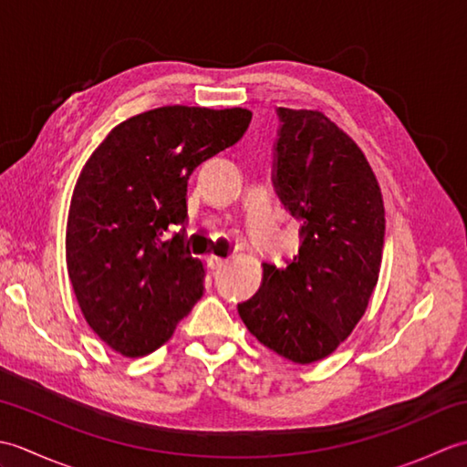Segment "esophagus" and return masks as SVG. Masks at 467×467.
Segmentation results:
<instances>
[{
  "label": "esophagus",
  "mask_w": 467,
  "mask_h": 467,
  "mask_svg": "<svg viewBox=\"0 0 467 467\" xmlns=\"http://www.w3.org/2000/svg\"><path fill=\"white\" fill-rule=\"evenodd\" d=\"M224 263H226V259H223V256H208V269L211 271L221 269Z\"/></svg>",
  "instance_id": "1"
}]
</instances>
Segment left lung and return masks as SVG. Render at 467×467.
Wrapping results in <instances>:
<instances>
[{"mask_svg":"<svg viewBox=\"0 0 467 467\" xmlns=\"http://www.w3.org/2000/svg\"><path fill=\"white\" fill-rule=\"evenodd\" d=\"M273 186L301 223L299 253L239 315L256 339L295 363L331 355L363 317L381 266L385 211L361 148L323 112L276 108Z\"/></svg>","mask_w":467,"mask_h":467,"instance_id":"8db88e82","label":"left lung"}]
</instances>
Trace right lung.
<instances>
[{"mask_svg":"<svg viewBox=\"0 0 467 467\" xmlns=\"http://www.w3.org/2000/svg\"><path fill=\"white\" fill-rule=\"evenodd\" d=\"M251 118L244 108H156L116 126L86 162L67 214V275L114 351H156L202 296V263L186 246L188 178L239 142Z\"/></svg>","mask_w":467,"mask_h":467,"instance_id":"add662e5","label":"right lung"}]
</instances>
